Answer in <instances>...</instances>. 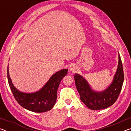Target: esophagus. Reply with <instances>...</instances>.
<instances>
[{"label": "esophagus", "mask_w": 131, "mask_h": 131, "mask_svg": "<svg viewBox=\"0 0 131 131\" xmlns=\"http://www.w3.org/2000/svg\"><path fill=\"white\" fill-rule=\"evenodd\" d=\"M77 68H76V66H75V65H71L69 68V70L70 72H74L76 70Z\"/></svg>", "instance_id": "obj_1"}]
</instances>
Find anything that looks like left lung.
<instances>
[{
	"mask_svg": "<svg viewBox=\"0 0 131 131\" xmlns=\"http://www.w3.org/2000/svg\"><path fill=\"white\" fill-rule=\"evenodd\" d=\"M74 78L81 101L87 107L98 110L110 107L118 98L124 82V71L120 55L118 53V66L113 81L103 91H96L93 90L85 79L78 73H75Z\"/></svg>",
	"mask_w": 131,
	"mask_h": 131,
	"instance_id": "8db88e82",
	"label": "left lung"
}]
</instances>
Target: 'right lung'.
I'll return each instance as SVG.
<instances>
[{
    "label": "right lung",
    "mask_w": 131,
    "mask_h": 131,
    "mask_svg": "<svg viewBox=\"0 0 131 131\" xmlns=\"http://www.w3.org/2000/svg\"><path fill=\"white\" fill-rule=\"evenodd\" d=\"M68 69L58 71L50 77L40 90L36 92L26 93L15 87L10 78L7 66L8 84L15 100L22 107L31 112L43 113L54 107L57 97V90L62 80L68 73Z\"/></svg>",
    "instance_id": "right-lung-1"
}]
</instances>
